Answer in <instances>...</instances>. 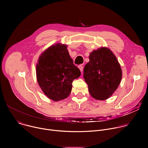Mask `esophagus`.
Listing matches in <instances>:
<instances>
[{
	"instance_id": "obj_1",
	"label": "esophagus",
	"mask_w": 148,
	"mask_h": 148,
	"mask_svg": "<svg viewBox=\"0 0 148 148\" xmlns=\"http://www.w3.org/2000/svg\"><path fill=\"white\" fill-rule=\"evenodd\" d=\"M78 67V69H79L80 71H81V72H82V70H83V66H82V65H80V66H79Z\"/></svg>"
}]
</instances>
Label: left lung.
<instances>
[{"label":"left lung","instance_id":"left-lung-1","mask_svg":"<svg viewBox=\"0 0 148 148\" xmlns=\"http://www.w3.org/2000/svg\"><path fill=\"white\" fill-rule=\"evenodd\" d=\"M84 69V78L90 95L97 100L109 98L118 88L122 72L112 51L107 47L93 50Z\"/></svg>","mask_w":148,"mask_h":148}]
</instances>
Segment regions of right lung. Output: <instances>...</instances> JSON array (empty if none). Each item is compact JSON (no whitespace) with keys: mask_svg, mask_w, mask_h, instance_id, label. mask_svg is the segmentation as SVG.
<instances>
[{"mask_svg":"<svg viewBox=\"0 0 148 148\" xmlns=\"http://www.w3.org/2000/svg\"><path fill=\"white\" fill-rule=\"evenodd\" d=\"M81 75L73 64L67 46L56 43L40 56L36 64L38 86L44 94L54 101L67 98L72 90V82Z\"/></svg>","mask_w":148,"mask_h":148,"instance_id":"right-lung-1","label":"right lung"}]
</instances>
